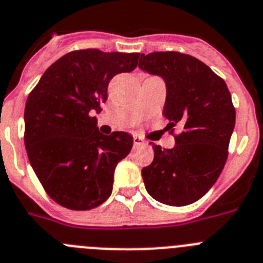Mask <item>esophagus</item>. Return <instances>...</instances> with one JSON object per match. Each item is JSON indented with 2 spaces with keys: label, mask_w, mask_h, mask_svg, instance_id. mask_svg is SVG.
I'll return each instance as SVG.
<instances>
[{
  "label": "esophagus",
  "mask_w": 263,
  "mask_h": 263,
  "mask_svg": "<svg viewBox=\"0 0 263 263\" xmlns=\"http://www.w3.org/2000/svg\"><path fill=\"white\" fill-rule=\"evenodd\" d=\"M134 144L135 145H144L145 144V140L144 139H141L140 136H137V135H134Z\"/></svg>",
  "instance_id": "1"
}]
</instances>
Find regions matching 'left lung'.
<instances>
[{
  "instance_id": "left-lung-1",
  "label": "left lung",
  "mask_w": 263,
  "mask_h": 263,
  "mask_svg": "<svg viewBox=\"0 0 263 263\" xmlns=\"http://www.w3.org/2000/svg\"><path fill=\"white\" fill-rule=\"evenodd\" d=\"M139 67L166 82L164 115L176 139L172 149L153 145L143 167L149 195L164 204L187 205L217 181L228 158L236 110L226 81L196 58L174 51L141 55ZM181 132L174 135V127Z\"/></svg>"
}]
</instances>
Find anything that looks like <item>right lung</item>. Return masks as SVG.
<instances>
[{
	"mask_svg": "<svg viewBox=\"0 0 263 263\" xmlns=\"http://www.w3.org/2000/svg\"><path fill=\"white\" fill-rule=\"evenodd\" d=\"M140 53L72 51L44 72L25 107L28 160L52 200L74 211L106 202L118 162L131 152L127 132L102 135L94 112L107 99L108 82L132 72Z\"/></svg>",
	"mask_w": 263,
	"mask_h": 263,
	"instance_id": "obj_1",
	"label": "right lung"
}]
</instances>
